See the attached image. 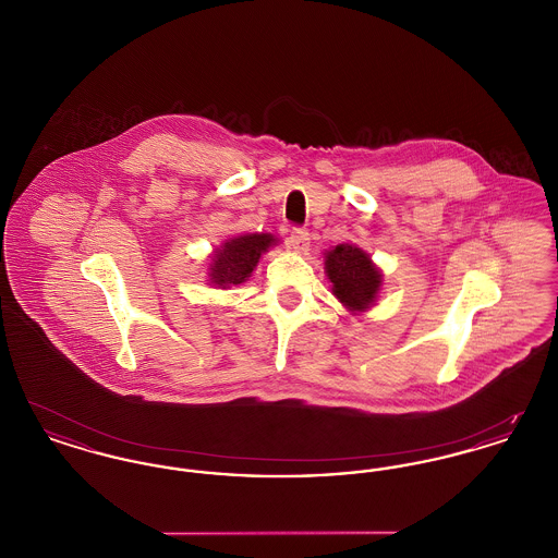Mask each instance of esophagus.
I'll list each match as a JSON object with an SVG mask.
<instances>
[{"mask_svg":"<svg viewBox=\"0 0 558 558\" xmlns=\"http://www.w3.org/2000/svg\"><path fill=\"white\" fill-rule=\"evenodd\" d=\"M289 246L294 253L305 255L310 251V232L305 228H294L289 236Z\"/></svg>","mask_w":558,"mask_h":558,"instance_id":"obj_1","label":"esophagus"}]
</instances>
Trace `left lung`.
<instances>
[{
    "mask_svg": "<svg viewBox=\"0 0 558 558\" xmlns=\"http://www.w3.org/2000/svg\"><path fill=\"white\" fill-rule=\"evenodd\" d=\"M324 271L332 282V294L351 316L368 312L383 289L380 267L353 242L328 248L324 253Z\"/></svg>",
    "mask_w": 558,
    "mask_h": 558,
    "instance_id": "obj_1",
    "label": "left lung"
}]
</instances>
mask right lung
Segmentation results:
<instances>
[{"label": "right lung", "mask_w": 558, "mask_h": 558, "mask_svg": "<svg viewBox=\"0 0 558 558\" xmlns=\"http://www.w3.org/2000/svg\"><path fill=\"white\" fill-rule=\"evenodd\" d=\"M278 244L274 234H240L223 240L221 246L213 251L211 262L207 266V282L215 289H232L246 282L253 269L259 264L262 255Z\"/></svg>", "instance_id": "obj_1"}]
</instances>
